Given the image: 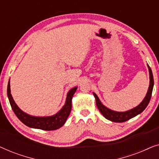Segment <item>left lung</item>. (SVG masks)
<instances>
[{
  "instance_id": "8db88e82",
  "label": "left lung",
  "mask_w": 159,
  "mask_h": 159,
  "mask_svg": "<svg viewBox=\"0 0 159 159\" xmlns=\"http://www.w3.org/2000/svg\"><path fill=\"white\" fill-rule=\"evenodd\" d=\"M148 70H149L150 84H149L148 90L146 96L144 98V99L143 100V101L141 102L138 106H136L135 108H132V109H130L125 112H118V111H114L111 110L107 107H106L104 105H103L101 101L99 100L98 97L97 96V95L93 93V95H94L95 101H96L97 107L100 111V112L103 114V116L105 117L106 119H107L108 120L111 121H114V122H124V121L129 120V119L136 116L137 115L140 114V113H142L143 111L145 109V108H146L147 106L148 105L150 100H151L152 91H153V84H154L152 70L151 67L148 66Z\"/></svg>"
}]
</instances>
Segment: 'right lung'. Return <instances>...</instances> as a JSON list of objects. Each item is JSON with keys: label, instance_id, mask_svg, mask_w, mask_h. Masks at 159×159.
<instances>
[{"label": "right lung", "instance_id": "obj_1", "mask_svg": "<svg viewBox=\"0 0 159 159\" xmlns=\"http://www.w3.org/2000/svg\"><path fill=\"white\" fill-rule=\"evenodd\" d=\"M77 87H75V88L71 89L69 91V93H67L66 103H65L64 106H63L61 109L57 114L51 116L40 117L30 116V115L22 111L15 103L12 98V95L11 94L10 81H8V83L7 95L12 110L14 111V114H16V116L18 117V119L21 122L29 127L51 131V130L59 129L66 122V119L71 112V99H72L73 95L76 92V90H77Z\"/></svg>", "mask_w": 159, "mask_h": 159}]
</instances>
